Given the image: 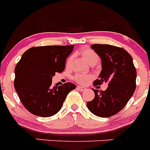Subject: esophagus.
Listing matches in <instances>:
<instances>
[{
  "mask_svg": "<svg viewBox=\"0 0 150 150\" xmlns=\"http://www.w3.org/2000/svg\"><path fill=\"white\" fill-rule=\"evenodd\" d=\"M77 89L79 91H84L86 90V88L85 87H82V86H77Z\"/></svg>",
  "mask_w": 150,
  "mask_h": 150,
  "instance_id": "34e87169",
  "label": "esophagus"
}]
</instances>
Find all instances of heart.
<instances>
[{
    "mask_svg": "<svg viewBox=\"0 0 150 150\" xmlns=\"http://www.w3.org/2000/svg\"><path fill=\"white\" fill-rule=\"evenodd\" d=\"M79 53H80V55H82V57H83V59H84L86 61V62L89 64L90 65H94V64H97L98 62L99 61L98 55H97L96 52H94L92 50H91V49L87 48V47L82 49V50H80V52H79ZM72 60H73V56L69 57L67 60V63H66L67 66L71 65ZM74 79H75L76 81L83 83H84L85 81H86L88 77H87L86 76H84V75L77 74V75L75 76Z\"/></svg>",
    "mask_w": 150,
    "mask_h": 150,
    "instance_id": "b5f03b06",
    "label": "heart"
}]
</instances>
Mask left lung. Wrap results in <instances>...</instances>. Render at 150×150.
I'll list each match as a JSON object with an SVG mask.
<instances>
[{
  "label": "left lung",
  "mask_w": 150,
  "mask_h": 150,
  "mask_svg": "<svg viewBox=\"0 0 150 150\" xmlns=\"http://www.w3.org/2000/svg\"><path fill=\"white\" fill-rule=\"evenodd\" d=\"M91 49L101 60V71L95 86L107 83L105 91L93 89L95 98L86 104L93 114L110 117L120 112L133 95L137 71L133 59L124 49L108 44H93Z\"/></svg>",
  "instance_id": "1"
}]
</instances>
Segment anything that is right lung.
<instances>
[{
    "mask_svg": "<svg viewBox=\"0 0 150 150\" xmlns=\"http://www.w3.org/2000/svg\"><path fill=\"white\" fill-rule=\"evenodd\" d=\"M74 45L37 46L22 55L16 66L14 87L21 102L32 114L50 117L62 108L67 94L76 86H52L55 73L64 70Z\"/></svg>",
    "mask_w": 150,
    "mask_h": 150,
    "instance_id": "add662e5",
    "label": "right lung"
}]
</instances>
